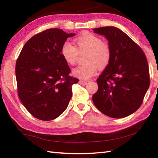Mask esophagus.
Wrapping results in <instances>:
<instances>
[{"mask_svg": "<svg viewBox=\"0 0 158 158\" xmlns=\"http://www.w3.org/2000/svg\"><path fill=\"white\" fill-rule=\"evenodd\" d=\"M87 83H88V82L85 81H83V80H80V81H79V83L82 85H85L87 84Z\"/></svg>", "mask_w": 158, "mask_h": 158, "instance_id": "esophagus-1", "label": "esophagus"}]
</instances>
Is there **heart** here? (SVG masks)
I'll list each match as a JSON object with an SVG mask.
<instances>
[{
  "label": "heart",
  "instance_id": "1",
  "mask_svg": "<svg viewBox=\"0 0 158 158\" xmlns=\"http://www.w3.org/2000/svg\"><path fill=\"white\" fill-rule=\"evenodd\" d=\"M77 47L69 41H65L61 48V54L64 60L70 65L75 64L79 52H87L83 65L73 70V75L83 80L89 79L94 76L98 66L103 68L109 64L111 52L109 45L102 42V39L92 33H84L76 38Z\"/></svg>",
  "mask_w": 158,
  "mask_h": 158
}]
</instances>
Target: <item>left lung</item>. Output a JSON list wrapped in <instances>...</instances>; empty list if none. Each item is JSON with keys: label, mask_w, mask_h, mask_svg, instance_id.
I'll return each instance as SVG.
<instances>
[{"label": "left lung", "mask_w": 158, "mask_h": 158, "mask_svg": "<svg viewBox=\"0 0 158 158\" xmlns=\"http://www.w3.org/2000/svg\"><path fill=\"white\" fill-rule=\"evenodd\" d=\"M109 41L111 56L96 81L92 96L96 108L113 118H123L142 105L150 84L149 66L141 48L114 26L93 29Z\"/></svg>", "instance_id": "left-lung-1"}]
</instances>
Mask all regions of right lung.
<instances>
[{"mask_svg": "<svg viewBox=\"0 0 158 158\" xmlns=\"http://www.w3.org/2000/svg\"><path fill=\"white\" fill-rule=\"evenodd\" d=\"M59 28L33 36L23 47L15 65L19 99L36 118L55 119L64 111L72 97V85L79 79L61 54L67 38L75 36Z\"/></svg>", "mask_w": 158, "mask_h": 158, "instance_id": "obj_1", "label": "right lung"}]
</instances>
